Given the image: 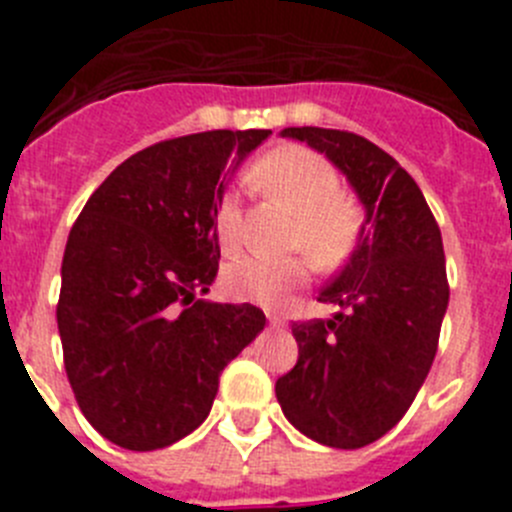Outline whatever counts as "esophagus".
Masks as SVG:
<instances>
[{
    "label": "esophagus",
    "instance_id": "esophagus-1",
    "mask_svg": "<svg viewBox=\"0 0 512 512\" xmlns=\"http://www.w3.org/2000/svg\"><path fill=\"white\" fill-rule=\"evenodd\" d=\"M269 325L271 328H284V318L277 315V312H269Z\"/></svg>",
    "mask_w": 512,
    "mask_h": 512
}]
</instances>
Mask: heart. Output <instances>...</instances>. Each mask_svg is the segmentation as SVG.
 <instances>
[{"label":"heart","mask_w":512,"mask_h":512,"mask_svg":"<svg viewBox=\"0 0 512 512\" xmlns=\"http://www.w3.org/2000/svg\"><path fill=\"white\" fill-rule=\"evenodd\" d=\"M251 179L266 194L277 197L297 215L292 246L305 248L320 269H336L354 253L364 228V212L354 197L343 192L341 174L328 158L302 146H282L264 153ZM217 238L225 251L241 246L243 212L233 194H225L215 212ZM310 274L305 256H241L225 269V287L238 300L277 305L289 289Z\"/></svg>","instance_id":"1"}]
</instances>
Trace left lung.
<instances>
[{"label": "left lung", "mask_w": 512, "mask_h": 512, "mask_svg": "<svg viewBox=\"0 0 512 512\" xmlns=\"http://www.w3.org/2000/svg\"><path fill=\"white\" fill-rule=\"evenodd\" d=\"M346 174L366 210L351 259L318 302L330 320L292 323L300 356L277 379L282 413L312 441L361 449L408 413L433 364L449 307L436 217L390 153L348 130L284 128Z\"/></svg>", "instance_id": "1"}]
</instances>
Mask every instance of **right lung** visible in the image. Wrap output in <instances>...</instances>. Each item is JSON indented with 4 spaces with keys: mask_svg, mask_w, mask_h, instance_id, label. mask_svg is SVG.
<instances>
[{
    "mask_svg": "<svg viewBox=\"0 0 512 512\" xmlns=\"http://www.w3.org/2000/svg\"><path fill=\"white\" fill-rule=\"evenodd\" d=\"M271 130H210L143 148L89 197L63 251L56 318L81 413L130 451L200 428L225 366L259 336L256 305L197 300L217 277L225 166Z\"/></svg>",
    "mask_w": 512,
    "mask_h": 512,
    "instance_id": "right-lung-1",
    "label": "right lung"
}]
</instances>
